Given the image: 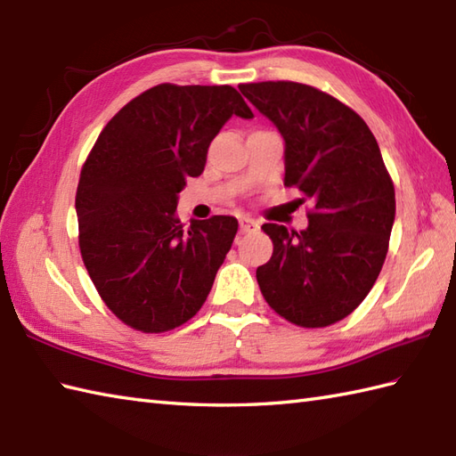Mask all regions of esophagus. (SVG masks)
I'll list each match as a JSON object with an SVG mask.
<instances>
[{"label": "esophagus", "instance_id": "esophagus-1", "mask_svg": "<svg viewBox=\"0 0 456 456\" xmlns=\"http://www.w3.org/2000/svg\"><path fill=\"white\" fill-rule=\"evenodd\" d=\"M257 228H259L257 220L249 218V216H241V218H240V232H244V234H248V232H254V230H257Z\"/></svg>", "mask_w": 456, "mask_h": 456}]
</instances>
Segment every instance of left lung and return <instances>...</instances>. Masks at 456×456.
Instances as JSON below:
<instances>
[{
  "label": "left lung",
  "mask_w": 456,
  "mask_h": 456,
  "mask_svg": "<svg viewBox=\"0 0 456 456\" xmlns=\"http://www.w3.org/2000/svg\"><path fill=\"white\" fill-rule=\"evenodd\" d=\"M240 91L285 140V185L312 200L306 230L263 224L273 256L257 267L261 295L300 328H326L355 310L388 254L394 183L377 138L355 110L297 82Z\"/></svg>",
  "instance_id": "8db88e82"
}]
</instances>
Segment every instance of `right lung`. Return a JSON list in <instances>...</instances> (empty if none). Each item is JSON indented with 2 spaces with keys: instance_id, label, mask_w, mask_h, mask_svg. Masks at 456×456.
<instances>
[{
  "instance_id": "right-lung-1",
  "label": "right lung",
  "mask_w": 456,
  "mask_h": 456,
  "mask_svg": "<svg viewBox=\"0 0 456 456\" xmlns=\"http://www.w3.org/2000/svg\"><path fill=\"white\" fill-rule=\"evenodd\" d=\"M232 115L254 117L232 86L159 84L120 109L89 151L76 193L79 251L99 297L133 330L193 318L232 248L234 216L185 226L175 212Z\"/></svg>"
}]
</instances>
